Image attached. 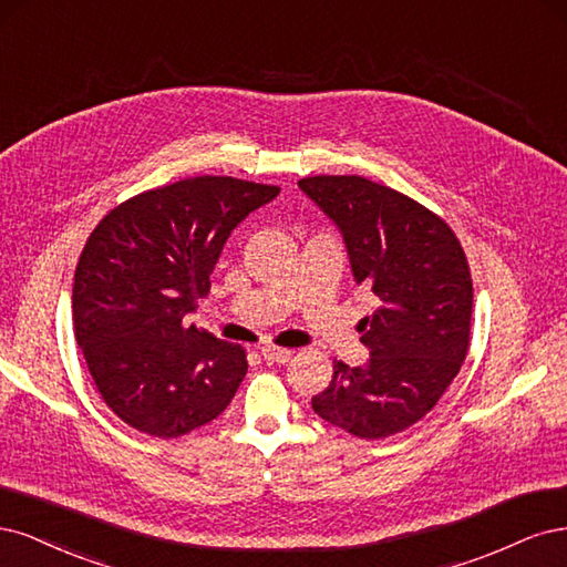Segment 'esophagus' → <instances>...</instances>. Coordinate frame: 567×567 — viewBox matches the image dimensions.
Returning <instances> with one entry per match:
<instances>
[{
  "instance_id": "34e87169",
  "label": "esophagus",
  "mask_w": 567,
  "mask_h": 567,
  "mask_svg": "<svg viewBox=\"0 0 567 567\" xmlns=\"http://www.w3.org/2000/svg\"><path fill=\"white\" fill-rule=\"evenodd\" d=\"M261 355H264L266 362H287L291 358V351L278 349V346L266 343V346H261Z\"/></svg>"
}]
</instances>
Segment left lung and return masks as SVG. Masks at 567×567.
<instances>
[{"label":"left lung","mask_w":567,"mask_h":567,"mask_svg":"<svg viewBox=\"0 0 567 567\" xmlns=\"http://www.w3.org/2000/svg\"><path fill=\"white\" fill-rule=\"evenodd\" d=\"M299 188L339 228L358 285L379 308L360 320L370 360H334L310 405L364 441L416 424L433 410L468 351L473 285L452 228L426 207L362 176H310Z\"/></svg>","instance_id":"8db88e82"}]
</instances>
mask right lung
<instances>
[{
	"label": "right lung",
	"instance_id": "1",
	"mask_svg": "<svg viewBox=\"0 0 567 567\" xmlns=\"http://www.w3.org/2000/svg\"><path fill=\"white\" fill-rule=\"evenodd\" d=\"M280 188L195 176L126 199L89 235L72 322L105 405L124 424L176 437L209 424L247 374L237 343L186 322L209 295L230 233Z\"/></svg>",
	"mask_w": 567,
	"mask_h": 567
}]
</instances>
